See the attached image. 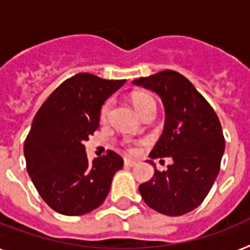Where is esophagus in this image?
<instances>
[{
  "instance_id": "34e87169",
  "label": "esophagus",
  "mask_w": 250,
  "mask_h": 250,
  "mask_svg": "<svg viewBox=\"0 0 250 250\" xmlns=\"http://www.w3.org/2000/svg\"><path fill=\"white\" fill-rule=\"evenodd\" d=\"M136 163L137 162L133 159H125V166H127V167H135Z\"/></svg>"
}]
</instances>
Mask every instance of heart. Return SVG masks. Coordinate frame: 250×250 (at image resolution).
Masks as SVG:
<instances>
[{
  "label": "heart",
  "instance_id": "b5f03b06",
  "mask_svg": "<svg viewBox=\"0 0 250 250\" xmlns=\"http://www.w3.org/2000/svg\"><path fill=\"white\" fill-rule=\"evenodd\" d=\"M132 104L135 106L136 111L139 113L140 115H143L150 106H155V100L151 95L146 92H136L132 95L131 97ZM110 109H111V100L105 101L103 106H101L100 110V119L101 122H106L107 118H109V114H110ZM140 143H133L128 144V149L129 151H136V146L139 145Z\"/></svg>",
  "mask_w": 250,
  "mask_h": 250
}]
</instances>
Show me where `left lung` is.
Listing matches in <instances>:
<instances>
[{
    "mask_svg": "<svg viewBox=\"0 0 250 250\" xmlns=\"http://www.w3.org/2000/svg\"><path fill=\"white\" fill-rule=\"evenodd\" d=\"M133 83L157 92L166 109L163 135L150 157L173 159L167 171L155 168L154 177L140 185V194L151 209L182 216L202 204L220 172L225 151L221 122L194 84L174 70L141 77Z\"/></svg>",
    "mask_w": 250,
    "mask_h": 250,
    "instance_id": "left-lung-1",
    "label": "left lung"
}]
</instances>
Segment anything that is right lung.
<instances>
[{"instance_id":"right-lung-1","label":"right lung","mask_w":250,"mask_h":250,"mask_svg":"<svg viewBox=\"0 0 250 250\" xmlns=\"http://www.w3.org/2000/svg\"><path fill=\"white\" fill-rule=\"evenodd\" d=\"M125 82L78 73L65 79L34 117L24 143L26 171L55 212L86 214L100 207L110 191L123 159L107 150L91 162L83 144L99 128L105 100Z\"/></svg>"}]
</instances>
